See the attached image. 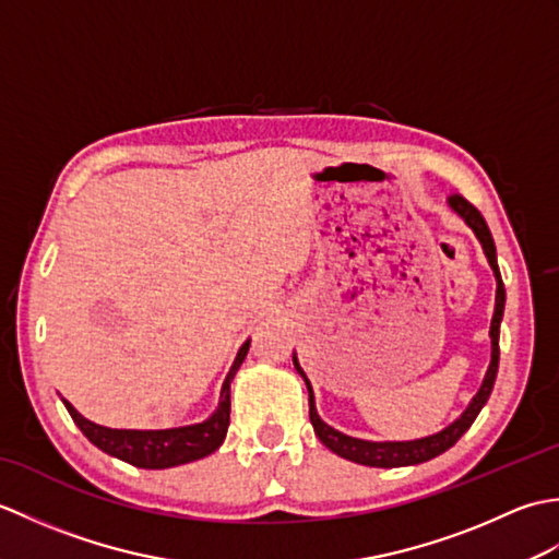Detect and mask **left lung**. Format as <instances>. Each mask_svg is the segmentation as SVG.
I'll use <instances>...</instances> for the list:
<instances>
[{
    "instance_id": "obj_1",
    "label": "left lung",
    "mask_w": 559,
    "mask_h": 559,
    "mask_svg": "<svg viewBox=\"0 0 559 559\" xmlns=\"http://www.w3.org/2000/svg\"><path fill=\"white\" fill-rule=\"evenodd\" d=\"M447 206L454 211L463 223L468 225L473 235L478 237V242L483 247V254L488 257V264L495 273V283H497L495 312H492V322H490V365H488V372H485L483 384L476 391V396L471 399L466 411H463L454 423H449L444 430H439L435 435L418 437V439H403V442H372V439L343 435V432L336 430V427H331L322 418H319L317 406H314L312 384H310V379H307V374L302 372V367L298 362V355L293 353L295 370H298L300 377L305 379L307 394H310V420H312L314 435L319 437V442H322L326 449L334 451V454H338L341 459L360 463V466H372V468L415 466V463L430 461L439 454H444L449 447H454L459 442L461 435L473 425V420L478 418V413L483 411V406L488 403V399L492 394L497 367H500V324H502V317H504V300H507L504 283H502V276H500V266H497V249H495V240L490 235L488 223H485V218L480 216V211L476 206H471L461 194H451L447 199Z\"/></svg>"
}]
</instances>
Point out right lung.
Listing matches in <instances>:
<instances>
[{
	"label": "right lung",
	"instance_id": "1",
	"mask_svg": "<svg viewBox=\"0 0 559 559\" xmlns=\"http://www.w3.org/2000/svg\"><path fill=\"white\" fill-rule=\"evenodd\" d=\"M249 338L237 350L230 370L223 379L216 411L206 420L194 425L168 427V430H112V427L96 425L88 418H83L69 401H62L79 430L88 437V442L105 451V454L132 463L136 468L182 466V463H192L213 454L223 444L230 425V382L245 362Z\"/></svg>",
	"mask_w": 559,
	"mask_h": 559
}]
</instances>
